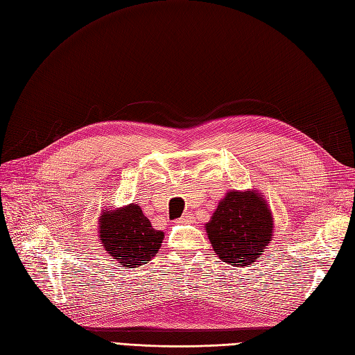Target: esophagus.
<instances>
[{"instance_id":"1","label":"esophagus","mask_w":355,"mask_h":355,"mask_svg":"<svg viewBox=\"0 0 355 355\" xmlns=\"http://www.w3.org/2000/svg\"><path fill=\"white\" fill-rule=\"evenodd\" d=\"M189 220H191V216H188V214H184V216L179 219V223H185V222H189Z\"/></svg>"}]
</instances>
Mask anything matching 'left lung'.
Returning a JSON list of instances; mask_svg holds the SVG:
<instances>
[{
	"label": "left lung",
	"instance_id": "left-lung-1",
	"mask_svg": "<svg viewBox=\"0 0 355 355\" xmlns=\"http://www.w3.org/2000/svg\"><path fill=\"white\" fill-rule=\"evenodd\" d=\"M272 228L266 201L250 191L228 192L206 225L214 253L232 266H247L261 257Z\"/></svg>",
	"mask_w": 355,
	"mask_h": 355
}]
</instances>
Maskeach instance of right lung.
<instances>
[{"label": "right lung", "instance_id": "obj_1", "mask_svg": "<svg viewBox=\"0 0 355 355\" xmlns=\"http://www.w3.org/2000/svg\"><path fill=\"white\" fill-rule=\"evenodd\" d=\"M99 222L106 253L125 268L148 263L164 239L163 231L153 228L139 204L120 210H105Z\"/></svg>", "mask_w": 355, "mask_h": 355}]
</instances>
